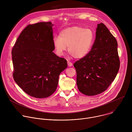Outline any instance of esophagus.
I'll return each instance as SVG.
<instances>
[{
  "label": "esophagus",
  "instance_id": "obj_1",
  "mask_svg": "<svg viewBox=\"0 0 132 132\" xmlns=\"http://www.w3.org/2000/svg\"><path fill=\"white\" fill-rule=\"evenodd\" d=\"M67 64H68V66L69 67H71V66H72V63L71 62H69V61H68V62H67Z\"/></svg>",
  "mask_w": 132,
  "mask_h": 132
}]
</instances>
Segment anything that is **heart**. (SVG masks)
Wrapping results in <instances>:
<instances>
[{"label": "heart", "instance_id": "heart-1", "mask_svg": "<svg viewBox=\"0 0 132 132\" xmlns=\"http://www.w3.org/2000/svg\"><path fill=\"white\" fill-rule=\"evenodd\" d=\"M93 30L80 26H73L63 29L60 36L54 37L53 46L56 53L63 55L68 47V51L76 59H81L90 51L95 41Z\"/></svg>", "mask_w": 132, "mask_h": 132}]
</instances>
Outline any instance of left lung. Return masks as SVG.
<instances>
[{
  "label": "left lung",
  "mask_w": 132,
  "mask_h": 132,
  "mask_svg": "<svg viewBox=\"0 0 132 132\" xmlns=\"http://www.w3.org/2000/svg\"><path fill=\"white\" fill-rule=\"evenodd\" d=\"M117 46L116 39L106 26L98 24L91 50L73 64L77 86L81 93L93 96L107 89L120 68Z\"/></svg>",
  "instance_id": "left-lung-1"
}]
</instances>
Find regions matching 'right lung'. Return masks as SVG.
Masks as SVG:
<instances>
[{"mask_svg":"<svg viewBox=\"0 0 132 132\" xmlns=\"http://www.w3.org/2000/svg\"><path fill=\"white\" fill-rule=\"evenodd\" d=\"M51 22L28 25L12 50L14 81L28 95L37 98L51 96L56 90L59 75L67 61L53 51Z\"/></svg>","mask_w":132,"mask_h":132,"instance_id":"add662e5","label":"right lung"}]
</instances>
